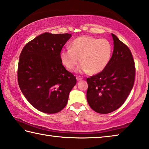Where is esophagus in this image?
<instances>
[{
    "instance_id": "obj_1",
    "label": "esophagus",
    "mask_w": 149,
    "mask_h": 149,
    "mask_svg": "<svg viewBox=\"0 0 149 149\" xmlns=\"http://www.w3.org/2000/svg\"><path fill=\"white\" fill-rule=\"evenodd\" d=\"M76 79H77V81H80V80L83 79V77H81V76H79V75H77V76H76Z\"/></svg>"
}]
</instances>
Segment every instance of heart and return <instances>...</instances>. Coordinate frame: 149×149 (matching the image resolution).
I'll use <instances>...</instances> for the list:
<instances>
[{"label":"heart","mask_w":149,"mask_h":149,"mask_svg":"<svg viewBox=\"0 0 149 149\" xmlns=\"http://www.w3.org/2000/svg\"><path fill=\"white\" fill-rule=\"evenodd\" d=\"M112 52V45L107 39L80 36L73 40L70 49L62 50L60 59L68 70H73L81 61L77 72L98 74L107 67Z\"/></svg>","instance_id":"1"}]
</instances>
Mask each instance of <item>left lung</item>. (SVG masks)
I'll list each match as a JSON object with an SVG mask.
<instances>
[{
  "label": "left lung",
  "mask_w": 149,
  "mask_h": 149,
  "mask_svg": "<svg viewBox=\"0 0 149 149\" xmlns=\"http://www.w3.org/2000/svg\"><path fill=\"white\" fill-rule=\"evenodd\" d=\"M114 51L107 67L87 79V99L90 107L100 114L117 110L125 101L134 85L135 66L132 52L112 33Z\"/></svg>",
  "instance_id": "left-lung-1"
}]
</instances>
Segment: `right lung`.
Instances as JSON below:
<instances>
[{
  "label": "right lung",
  "mask_w": 149,
  "mask_h": 149,
  "mask_svg": "<svg viewBox=\"0 0 149 149\" xmlns=\"http://www.w3.org/2000/svg\"><path fill=\"white\" fill-rule=\"evenodd\" d=\"M71 34L44 33L22 49L17 67V81L26 99L42 112L54 114L67 104L76 77L60 59L62 47Z\"/></svg>",
  "instance_id": "obj_1"
}]
</instances>
